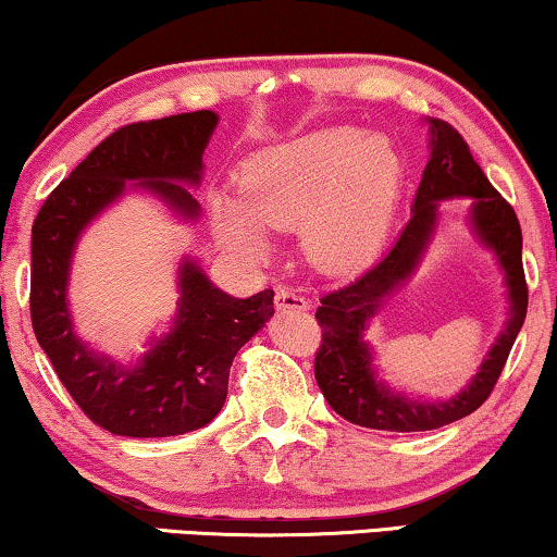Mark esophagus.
<instances>
[{
  "mask_svg": "<svg viewBox=\"0 0 557 557\" xmlns=\"http://www.w3.org/2000/svg\"><path fill=\"white\" fill-rule=\"evenodd\" d=\"M276 309L278 311H286V309L306 311V309H309V301H306L304 296L288 292V288H278V292H276Z\"/></svg>",
  "mask_w": 557,
  "mask_h": 557,
  "instance_id": "esophagus-1",
  "label": "esophagus"
}]
</instances>
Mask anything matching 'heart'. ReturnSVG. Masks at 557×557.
<instances>
[{"mask_svg":"<svg viewBox=\"0 0 557 557\" xmlns=\"http://www.w3.org/2000/svg\"><path fill=\"white\" fill-rule=\"evenodd\" d=\"M399 188V158L376 135L326 127L253 152L236 196L211 190L215 233L233 251L263 259L269 228H298L324 271L364 265L384 244Z\"/></svg>","mask_w":557,"mask_h":557,"instance_id":"heart-1","label":"heart"}]
</instances>
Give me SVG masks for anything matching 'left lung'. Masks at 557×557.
Returning <instances> with one entry per match:
<instances>
[{"instance_id": "left-lung-1", "label": "left lung", "mask_w": 557, "mask_h": 557, "mask_svg": "<svg viewBox=\"0 0 557 557\" xmlns=\"http://www.w3.org/2000/svg\"><path fill=\"white\" fill-rule=\"evenodd\" d=\"M430 131V160L419 181L412 215L389 251L372 269L321 298L317 319L321 349L317 354V384L329 407L346 422L384 432H426L472 414L490 397L503 372L507 354L528 313V286L522 273V233L518 215L474 163L470 148L453 125L424 120ZM467 197L468 224L483 247L493 250L508 288V319L504 332L467 387L447 400L414 398L377 376L373 347L366 329L381 306L421 262L438 227L442 199Z\"/></svg>"}]
</instances>
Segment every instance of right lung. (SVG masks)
<instances>
[{"instance_id":"obj_1","label":"right lung","mask_w":557,"mask_h":557,"mask_svg":"<svg viewBox=\"0 0 557 557\" xmlns=\"http://www.w3.org/2000/svg\"><path fill=\"white\" fill-rule=\"evenodd\" d=\"M215 125L213 110H198L120 127L50 193L32 225V329L79 409L120 437H175L206 426L228 394L233 357L273 317L271 288L233 298L183 256L171 326L150 336L131 364L75 332L70 271L87 225L133 190L196 223L200 203L188 188L203 181Z\"/></svg>"}]
</instances>
